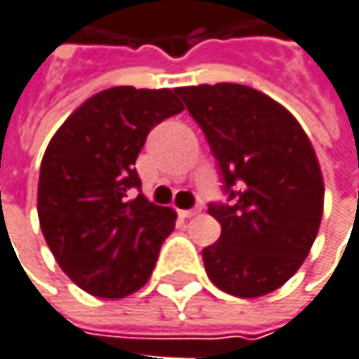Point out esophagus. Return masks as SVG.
I'll list each match as a JSON object with an SVG mask.
<instances>
[{"instance_id": "1", "label": "esophagus", "mask_w": 359, "mask_h": 359, "mask_svg": "<svg viewBox=\"0 0 359 359\" xmlns=\"http://www.w3.org/2000/svg\"><path fill=\"white\" fill-rule=\"evenodd\" d=\"M199 212H201V208H195V210H180L179 215L180 217H193V215H197Z\"/></svg>"}]
</instances>
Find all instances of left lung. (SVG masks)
<instances>
[{
  "label": "left lung",
  "mask_w": 359,
  "mask_h": 359,
  "mask_svg": "<svg viewBox=\"0 0 359 359\" xmlns=\"http://www.w3.org/2000/svg\"><path fill=\"white\" fill-rule=\"evenodd\" d=\"M222 168L230 205H210L219 241L203 248L213 283L236 298L276 292L309 257L318 234L325 182L296 116L243 83L177 88Z\"/></svg>",
  "instance_id": "obj_1"
}]
</instances>
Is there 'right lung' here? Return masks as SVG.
<instances>
[{
  "label": "right lung",
  "instance_id": "1",
  "mask_svg": "<svg viewBox=\"0 0 359 359\" xmlns=\"http://www.w3.org/2000/svg\"><path fill=\"white\" fill-rule=\"evenodd\" d=\"M184 107L177 90L114 86L88 98L55 131L39 175L43 236L63 273L98 298H125L154 271L177 212L154 205L135 160L147 133Z\"/></svg>",
  "mask_w": 359,
  "mask_h": 359
}]
</instances>
